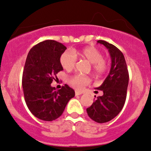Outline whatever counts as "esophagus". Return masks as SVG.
I'll use <instances>...</instances> for the list:
<instances>
[{
	"mask_svg": "<svg viewBox=\"0 0 151 151\" xmlns=\"http://www.w3.org/2000/svg\"><path fill=\"white\" fill-rule=\"evenodd\" d=\"M82 94V92H79V91H75L76 95H80V94Z\"/></svg>",
	"mask_w": 151,
	"mask_h": 151,
	"instance_id": "obj_1",
	"label": "esophagus"
}]
</instances>
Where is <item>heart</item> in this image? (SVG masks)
<instances>
[{"instance_id": "obj_1", "label": "heart", "mask_w": 151, "mask_h": 151, "mask_svg": "<svg viewBox=\"0 0 151 151\" xmlns=\"http://www.w3.org/2000/svg\"><path fill=\"white\" fill-rule=\"evenodd\" d=\"M74 55L87 60L89 63L92 64V70L95 74L102 75L107 72L108 67L107 63L103 59L102 53L93 46H87L79 51L73 50L72 52L65 51L63 53L60 57V63L64 69L72 70L76 64V58ZM69 81L71 85L77 89H83L90 82L89 77L79 74L70 77Z\"/></svg>"}]
</instances>
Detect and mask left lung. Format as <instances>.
Masks as SVG:
<instances>
[{
  "mask_svg": "<svg viewBox=\"0 0 151 151\" xmlns=\"http://www.w3.org/2000/svg\"><path fill=\"white\" fill-rule=\"evenodd\" d=\"M97 43L108 49L112 63L108 76L97 88L102 90L103 94L95 99L87 108V112L92 120L104 123L115 118L125 105L129 74L125 57L120 49L105 41L99 40Z\"/></svg>",
  "mask_w": 151,
  "mask_h": 151,
  "instance_id": "8db88e82",
  "label": "left lung"
}]
</instances>
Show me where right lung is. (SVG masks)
Wrapping results in <instances>:
<instances>
[{
	"label": "right lung",
	"mask_w": 151,
	"mask_h": 151,
	"mask_svg": "<svg viewBox=\"0 0 151 151\" xmlns=\"http://www.w3.org/2000/svg\"><path fill=\"white\" fill-rule=\"evenodd\" d=\"M66 49L61 43L46 40L31 48L26 57L22 77L25 101L31 113L44 121L60 117L75 95L67 84L58 90L51 85L63 70L60 57Z\"/></svg>",
	"instance_id": "right-lung-1"
}]
</instances>
